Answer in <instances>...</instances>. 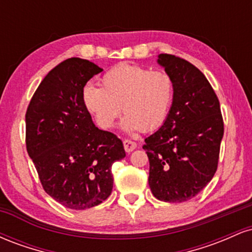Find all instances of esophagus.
<instances>
[{"instance_id": "1", "label": "esophagus", "mask_w": 252, "mask_h": 252, "mask_svg": "<svg viewBox=\"0 0 252 252\" xmlns=\"http://www.w3.org/2000/svg\"><path fill=\"white\" fill-rule=\"evenodd\" d=\"M123 144H124V149H126V153L132 152V150H134L136 147H137V144H136L135 142H132V141H130V140H124Z\"/></svg>"}]
</instances>
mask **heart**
Listing matches in <instances>:
<instances>
[{"label": "heart", "mask_w": 252, "mask_h": 252, "mask_svg": "<svg viewBox=\"0 0 252 252\" xmlns=\"http://www.w3.org/2000/svg\"><path fill=\"white\" fill-rule=\"evenodd\" d=\"M100 84L102 88L89 84L83 89L84 105L100 128H112L121 108L128 131H153L168 116L174 98V80L168 72L123 63L105 72Z\"/></svg>", "instance_id": "1"}]
</instances>
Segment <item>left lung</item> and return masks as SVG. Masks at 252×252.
Masks as SVG:
<instances>
[{
  "label": "left lung",
  "mask_w": 252,
  "mask_h": 252,
  "mask_svg": "<svg viewBox=\"0 0 252 252\" xmlns=\"http://www.w3.org/2000/svg\"><path fill=\"white\" fill-rule=\"evenodd\" d=\"M158 63L174 80V98L162 126L144 140L148 182L158 200L184 202L212 180L224 122L215 90L199 68L173 54H160Z\"/></svg>",
  "instance_id": "obj_1"
}]
</instances>
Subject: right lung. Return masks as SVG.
<instances>
[{
	"mask_svg": "<svg viewBox=\"0 0 252 252\" xmlns=\"http://www.w3.org/2000/svg\"><path fill=\"white\" fill-rule=\"evenodd\" d=\"M103 70L70 58L43 78L26 112V147L43 189L71 210L109 198L111 167L126 156L116 135L98 129L83 102V89Z\"/></svg>",
	"mask_w": 252,
	"mask_h": 252,
	"instance_id": "obj_1",
	"label": "right lung"
}]
</instances>
